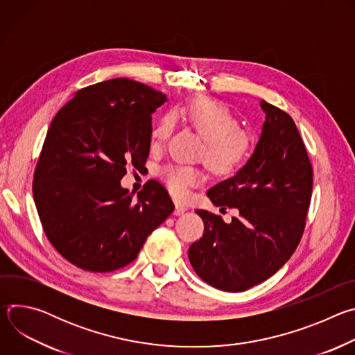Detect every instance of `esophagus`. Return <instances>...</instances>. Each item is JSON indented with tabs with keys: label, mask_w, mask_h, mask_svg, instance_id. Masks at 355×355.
<instances>
[{
	"label": "esophagus",
	"mask_w": 355,
	"mask_h": 355,
	"mask_svg": "<svg viewBox=\"0 0 355 355\" xmlns=\"http://www.w3.org/2000/svg\"><path fill=\"white\" fill-rule=\"evenodd\" d=\"M185 211H187V207H185V205H182V204H175V211H174V215L180 216V215H182Z\"/></svg>",
	"instance_id": "34e87169"
}]
</instances>
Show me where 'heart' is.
<instances>
[{
    "mask_svg": "<svg viewBox=\"0 0 355 355\" xmlns=\"http://www.w3.org/2000/svg\"><path fill=\"white\" fill-rule=\"evenodd\" d=\"M182 115L188 123L205 140L202 157L216 174H232L250 156L251 136L239 128L237 118L222 103L211 98H193L184 107ZM174 128V115H164L151 132L153 144L167 140ZM160 177L171 195L185 198L189 188L204 180V173L196 167L173 164L160 171Z\"/></svg>",
    "mask_w": 355,
    "mask_h": 355,
    "instance_id": "obj_1",
    "label": "heart"
}]
</instances>
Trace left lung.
Here are the masks:
<instances>
[{
	"mask_svg": "<svg viewBox=\"0 0 355 355\" xmlns=\"http://www.w3.org/2000/svg\"><path fill=\"white\" fill-rule=\"evenodd\" d=\"M266 114L247 163L207 195L216 207L239 211L225 223L195 211L205 230L188 259L200 279L225 292H243L272 277L299 244L311 204L313 170L293 119L261 101ZM225 209V208H223Z\"/></svg>",
	"mask_w": 355,
	"mask_h": 355,
	"instance_id": "left-lung-1",
	"label": "left lung"
}]
</instances>
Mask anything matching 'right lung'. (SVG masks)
Listing matches in <instances>:
<instances>
[{
    "mask_svg": "<svg viewBox=\"0 0 355 355\" xmlns=\"http://www.w3.org/2000/svg\"><path fill=\"white\" fill-rule=\"evenodd\" d=\"M167 103L148 85L114 78L77 91L50 125L33 181L43 230L60 254L91 272L132 263L147 236L174 211L164 187L150 180L122 188L126 166L144 164L151 115Z\"/></svg>",
    "mask_w": 355,
    "mask_h": 355,
    "instance_id": "1",
    "label": "right lung"
}]
</instances>
